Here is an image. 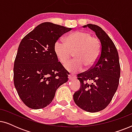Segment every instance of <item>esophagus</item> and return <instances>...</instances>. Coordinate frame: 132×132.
Masks as SVG:
<instances>
[{"mask_svg":"<svg viewBox=\"0 0 132 132\" xmlns=\"http://www.w3.org/2000/svg\"><path fill=\"white\" fill-rule=\"evenodd\" d=\"M76 79V76L73 75H68V79H69V80H73V79Z\"/></svg>","mask_w":132,"mask_h":132,"instance_id":"1","label":"esophagus"}]
</instances>
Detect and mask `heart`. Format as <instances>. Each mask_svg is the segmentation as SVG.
I'll return each instance as SVG.
<instances>
[{
  "label": "heart",
  "instance_id": "heart-1",
  "mask_svg": "<svg viewBox=\"0 0 132 132\" xmlns=\"http://www.w3.org/2000/svg\"><path fill=\"white\" fill-rule=\"evenodd\" d=\"M101 45L96 38L84 31H76L68 35L65 43L57 40L54 44V52L59 61L64 64L74 53L75 59L64 65L67 71L76 73L82 71L84 66L91 69L95 65L101 54Z\"/></svg>",
  "mask_w": 132,
  "mask_h": 132
}]
</instances>
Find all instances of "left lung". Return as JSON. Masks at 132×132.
<instances>
[{
	"instance_id": "left-lung-1",
	"label": "left lung",
	"mask_w": 132,
	"mask_h": 132,
	"mask_svg": "<svg viewBox=\"0 0 132 132\" xmlns=\"http://www.w3.org/2000/svg\"><path fill=\"white\" fill-rule=\"evenodd\" d=\"M83 27H88L95 32L102 50L95 65L88 71L77 75L81 86L74 94L73 99L82 109L97 112L107 107L118 88L120 77L118 53L114 43L100 27L93 24ZM88 81L92 83L88 84Z\"/></svg>"
}]
</instances>
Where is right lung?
<instances>
[{"label":"right lung","mask_w":132,"mask_h":132,"mask_svg":"<svg viewBox=\"0 0 132 132\" xmlns=\"http://www.w3.org/2000/svg\"><path fill=\"white\" fill-rule=\"evenodd\" d=\"M71 29L43 23L21 41L14 62V82L20 98L28 107H46L57 88L68 81V74L58 62L54 44Z\"/></svg>","instance_id":"right-lung-1"}]
</instances>
